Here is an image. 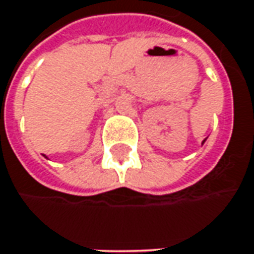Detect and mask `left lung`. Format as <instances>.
<instances>
[{"instance_id": "obj_1", "label": "left lung", "mask_w": 254, "mask_h": 254, "mask_svg": "<svg viewBox=\"0 0 254 254\" xmlns=\"http://www.w3.org/2000/svg\"><path fill=\"white\" fill-rule=\"evenodd\" d=\"M204 142H205V141H202V143H204Z\"/></svg>"}]
</instances>
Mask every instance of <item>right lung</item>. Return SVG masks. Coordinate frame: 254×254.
<instances>
[{
    "mask_svg": "<svg viewBox=\"0 0 254 254\" xmlns=\"http://www.w3.org/2000/svg\"><path fill=\"white\" fill-rule=\"evenodd\" d=\"M44 157H46V155H44Z\"/></svg>",
    "mask_w": 254,
    "mask_h": 254,
    "instance_id": "obj_1",
    "label": "right lung"
}]
</instances>
